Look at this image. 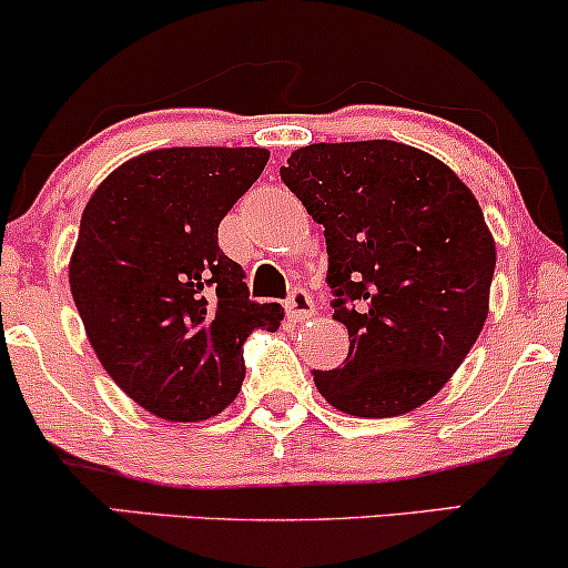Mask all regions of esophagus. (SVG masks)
Returning <instances> with one entry per match:
<instances>
[{
	"label": "esophagus",
	"mask_w": 568,
	"mask_h": 568,
	"mask_svg": "<svg viewBox=\"0 0 568 568\" xmlns=\"http://www.w3.org/2000/svg\"><path fill=\"white\" fill-rule=\"evenodd\" d=\"M285 312L291 315V321H306V317L315 315V302H312L310 291L293 288L288 302H285Z\"/></svg>",
	"instance_id": "esophagus-1"
}]
</instances>
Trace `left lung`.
<instances>
[{"instance_id": "left-lung-1", "label": "left lung", "mask_w": 568, "mask_h": 568, "mask_svg": "<svg viewBox=\"0 0 568 568\" xmlns=\"http://www.w3.org/2000/svg\"><path fill=\"white\" fill-rule=\"evenodd\" d=\"M323 224L331 306L347 361L312 371L352 416L419 408L462 366L488 315L497 251L473 192L427 152L395 141L312 143L280 168Z\"/></svg>"}]
</instances>
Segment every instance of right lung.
<instances>
[{
    "label": "right lung",
    "mask_w": 568,
    "mask_h": 568,
    "mask_svg": "<svg viewBox=\"0 0 568 568\" xmlns=\"http://www.w3.org/2000/svg\"><path fill=\"white\" fill-rule=\"evenodd\" d=\"M266 149L181 146L125 162L90 197L71 296L106 374L171 422L216 416L245 379L243 344L275 331L219 247V224L264 171Z\"/></svg>",
    "instance_id": "right-lung-1"
}]
</instances>
